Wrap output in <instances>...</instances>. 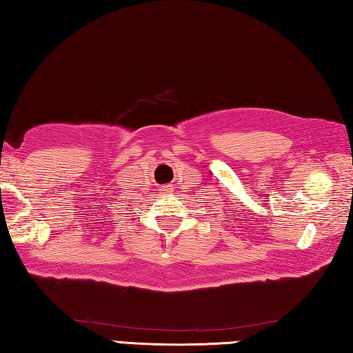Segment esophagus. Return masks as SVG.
<instances>
[{
  "mask_svg": "<svg viewBox=\"0 0 353 353\" xmlns=\"http://www.w3.org/2000/svg\"><path fill=\"white\" fill-rule=\"evenodd\" d=\"M163 193H171V191H172V188L170 187V185H166V187H163Z\"/></svg>",
  "mask_w": 353,
  "mask_h": 353,
  "instance_id": "obj_1",
  "label": "esophagus"
}]
</instances>
